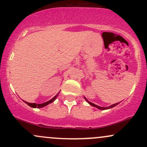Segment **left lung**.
<instances>
[{"label": "left lung", "mask_w": 147, "mask_h": 147, "mask_svg": "<svg viewBox=\"0 0 147 147\" xmlns=\"http://www.w3.org/2000/svg\"><path fill=\"white\" fill-rule=\"evenodd\" d=\"M84 99H86V102L88 103L89 104H90V105H91V106H94V107H96V108H97V109H100V110H106V109H111V108H113V107H114V106H115L116 105H117L118 104H119V103H116V104H113V105H111V106H109V107H101V106H97V105H96V104H93V103H92V102H89L88 100V99L86 98L85 97H84Z\"/></svg>", "instance_id": "8db88e82"}]
</instances>
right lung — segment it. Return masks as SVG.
Segmentation results:
<instances>
[{"instance_id": "right-lung-1", "label": "right lung", "mask_w": 147, "mask_h": 147, "mask_svg": "<svg viewBox=\"0 0 147 147\" xmlns=\"http://www.w3.org/2000/svg\"><path fill=\"white\" fill-rule=\"evenodd\" d=\"M59 93L57 94V95H55V97H53V98L50 99V100H49V101H48V102H45V103H43V104H36V103H29V102H25V101H23V102H24L25 103V104H28V106H30V107H32V108H42V107H44V106H45L48 105V104H50V103L53 102L54 101H55V99H56L57 97V96H58V95H59Z\"/></svg>"}]
</instances>
